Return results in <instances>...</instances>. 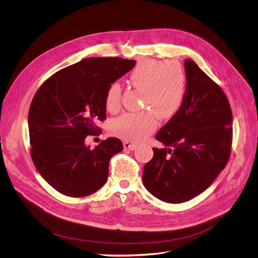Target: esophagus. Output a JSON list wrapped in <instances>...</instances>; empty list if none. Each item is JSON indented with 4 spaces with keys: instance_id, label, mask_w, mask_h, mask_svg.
<instances>
[{
    "instance_id": "34e87169",
    "label": "esophagus",
    "mask_w": 258,
    "mask_h": 258,
    "mask_svg": "<svg viewBox=\"0 0 258 258\" xmlns=\"http://www.w3.org/2000/svg\"><path fill=\"white\" fill-rule=\"evenodd\" d=\"M123 146H124V148L125 149H127V150H134L135 148H136V145L135 144H133V143H130V142H124V144H123Z\"/></svg>"
}]
</instances>
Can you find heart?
I'll return each instance as SVG.
<instances>
[{"mask_svg":"<svg viewBox=\"0 0 258 258\" xmlns=\"http://www.w3.org/2000/svg\"><path fill=\"white\" fill-rule=\"evenodd\" d=\"M129 82L143 90V108L150 111L127 113L113 119L110 133L124 141L139 143L157 128V119H170L182 107L186 95L184 70L175 60L162 61L143 59L129 74ZM122 86L118 82L109 85L105 96V106L109 112L120 107Z\"/></svg>","mask_w":258,"mask_h":258,"instance_id":"b5f03b06","label":"heart"}]
</instances>
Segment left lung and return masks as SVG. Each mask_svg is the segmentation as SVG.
Here are the masks:
<instances>
[{
    "label": "left lung",
    "instance_id": "obj_1",
    "mask_svg": "<svg viewBox=\"0 0 258 258\" xmlns=\"http://www.w3.org/2000/svg\"><path fill=\"white\" fill-rule=\"evenodd\" d=\"M186 95L182 107L156 134L168 149L153 148L143 182L168 203L186 202L203 192L230 156L232 112L221 87L191 59L184 60Z\"/></svg>",
    "mask_w": 258,
    "mask_h": 258
}]
</instances>
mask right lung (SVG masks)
<instances>
[{"instance_id":"obj_1","label":"right lung","mask_w":258,"mask_h":258,"mask_svg":"<svg viewBox=\"0 0 258 258\" xmlns=\"http://www.w3.org/2000/svg\"><path fill=\"white\" fill-rule=\"evenodd\" d=\"M134 60L93 57L58 71L37 90L28 115L31 157L37 171L60 194L80 198L108 178L110 158L123 150L109 138L90 149L87 135L106 118L109 85L131 71Z\"/></svg>"}]
</instances>
